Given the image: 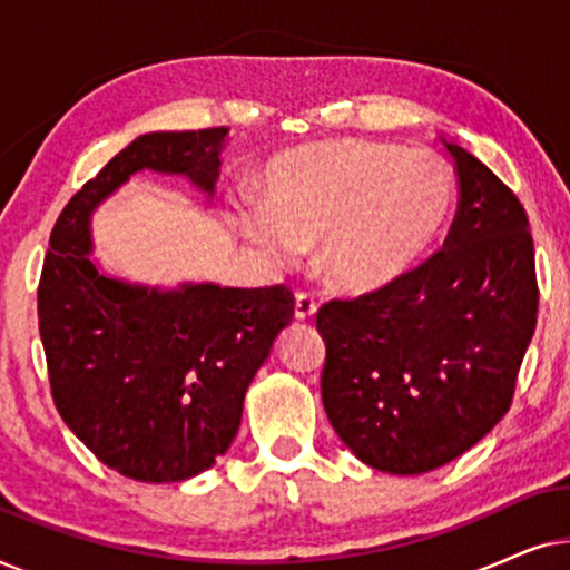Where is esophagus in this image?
I'll return each instance as SVG.
<instances>
[{
	"instance_id": "obj_1",
	"label": "esophagus",
	"mask_w": 570,
	"mask_h": 570,
	"mask_svg": "<svg viewBox=\"0 0 570 570\" xmlns=\"http://www.w3.org/2000/svg\"><path fill=\"white\" fill-rule=\"evenodd\" d=\"M316 314V298L311 293H298L295 295V318L298 322H308L311 316Z\"/></svg>"
}]
</instances>
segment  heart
I'll list each match as a JSON object with an SVG mask.
<instances>
[{
	"mask_svg": "<svg viewBox=\"0 0 570 570\" xmlns=\"http://www.w3.org/2000/svg\"><path fill=\"white\" fill-rule=\"evenodd\" d=\"M456 184L439 155L332 139L279 153L262 178V207L236 213L238 230L285 264L316 244L334 291L379 293L410 275L443 236Z\"/></svg>",
	"mask_w": 570,
	"mask_h": 570,
	"instance_id": "1",
	"label": "heart"
}]
</instances>
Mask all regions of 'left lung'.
<instances>
[{
	"label": "left lung",
	"mask_w": 570,
	"mask_h": 570,
	"mask_svg": "<svg viewBox=\"0 0 570 570\" xmlns=\"http://www.w3.org/2000/svg\"><path fill=\"white\" fill-rule=\"evenodd\" d=\"M446 150L459 205L441 252L316 314L326 417L361 462L392 474L439 470L493 431L537 326L524 207L474 155Z\"/></svg>",
	"instance_id": "obj_1"
}]
</instances>
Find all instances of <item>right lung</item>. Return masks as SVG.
<instances>
[{"label":"right lung","instance_id":"right-lung-1","mask_svg":"<svg viewBox=\"0 0 570 570\" xmlns=\"http://www.w3.org/2000/svg\"><path fill=\"white\" fill-rule=\"evenodd\" d=\"M228 127L137 137L51 230L38 330L51 396L77 439L124 478L181 482L236 439L246 389L291 324V287L129 285L90 262V215L137 170L186 176L213 197Z\"/></svg>","mask_w":570,"mask_h":570}]
</instances>
